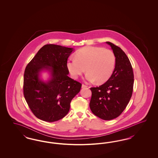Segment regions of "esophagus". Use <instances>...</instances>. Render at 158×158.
<instances>
[{"label":"esophagus","mask_w":158,"mask_h":158,"mask_svg":"<svg viewBox=\"0 0 158 158\" xmlns=\"http://www.w3.org/2000/svg\"><path fill=\"white\" fill-rule=\"evenodd\" d=\"M88 87V86H86V85H85V84H82V88H87Z\"/></svg>","instance_id":"1"}]
</instances>
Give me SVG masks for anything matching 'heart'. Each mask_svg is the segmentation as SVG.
<instances>
[{"label":"heart","mask_w":158,"mask_h":158,"mask_svg":"<svg viewBox=\"0 0 158 158\" xmlns=\"http://www.w3.org/2000/svg\"><path fill=\"white\" fill-rule=\"evenodd\" d=\"M116 57L113 51L99 47L88 46L77 51L75 59H69L67 68L71 76L77 79L85 72L89 82H106L113 75Z\"/></svg>","instance_id":"heart-1"}]
</instances>
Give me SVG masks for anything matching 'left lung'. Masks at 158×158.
Returning a JSON list of instances; mask_svg holds the SVG:
<instances>
[{"label": "left lung", "mask_w": 158, "mask_h": 158, "mask_svg": "<svg viewBox=\"0 0 158 158\" xmlns=\"http://www.w3.org/2000/svg\"><path fill=\"white\" fill-rule=\"evenodd\" d=\"M116 57L113 75L103 85L92 87L89 106L92 113L104 120L114 119L123 112L132 96L134 73L127 55L119 47L106 42Z\"/></svg>", "instance_id": "left-lung-1"}]
</instances>
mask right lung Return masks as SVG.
<instances>
[{
  "mask_svg": "<svg viewBox=\"0 0 158 158\" xmlns=\"http://www.w3.org/2000/svg\"><path fill=\"white\" fill-rule=\"evenodd\" d=\"M72 51L71 48L46 44L26 66L23 95L32 113L41 120L54 122L65 117L72 99L81 90L82 84L68 76L67 61ZM44 68L50 69L52 76L47 83L39 79V73Z\"/></svg>",
  "mask_w": 158,
  "mask_h": 158,
  "instance_id": "add662e5",
  "label": "right lung"
}]
</instances>
